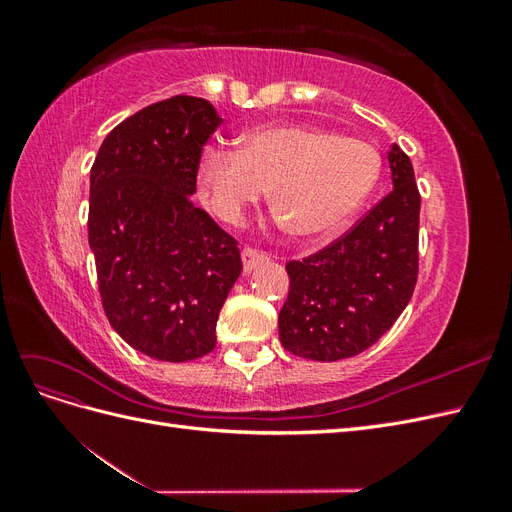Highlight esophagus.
I'll list each match as a JSON object with an SVG mask.
<instances>
[{"label":"esophagus","instance_id":"esophagus-1","mask_svg":"<svg viewBox=\"0 0 512 512\" xmlns=\"http://www.w3.org/2000/svg\"><path fill=\"white\" fill-rule=\"evenodd\" d=\"M241 258H243V269L245 271H252L256 265H260V262L269 260V254L262 252V250H256V247L247 245V247H243Z\"/></svg>","mask_w":512,"mask_h":512}]
</instances>
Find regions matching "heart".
<instances>
[{"instance_id": "1", "label": "heart", "mask_w": 512, "mask_h": 512, "mask_svg": "<svg viewBox=\"0 0 512 512\" xmlns=\"http://www.w3.org/2000/svg\"><path fill=\"white\" fill-rule=\"evenodd\" d=\"M380 166L376 147L359 138L273 126L252 132L239 151H205L198 183L207 205L232 224L271 188V207L292 235L318 237L363 205Z\"/></svg>"}]
</instances>
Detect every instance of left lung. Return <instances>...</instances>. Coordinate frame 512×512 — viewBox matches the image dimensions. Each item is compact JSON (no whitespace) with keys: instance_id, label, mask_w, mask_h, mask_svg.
<instances>
[{"instance_id":"obj_1","label":"left lung","mask_w":512,"mask_h":512,"mask_svg":"<svg viewBox=\"0 0 512 512\" xmlns=\"http://www.w3.org/2000/svg\"><path fill=\"white\" fill-rule=\"evenodd\" d=\"M393 190L342 237L290 260L280 312L282 346L312 361H339L374 346L412 299L418 280L421 194L410 158L389 151Z\"/></svg>"}]
</instances>
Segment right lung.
I'll use <instances>...</instances> for the list:
<instances>
[{
    "mask_svg": "<svg viewBox=\"0 0 512 512\" xmlns=\"http://www.w3.org/2000/svg\"><path fill=\"white\" fill-rule=\"evenodd\" d=\"M211 102L173 96L115 126L89 181V245L111 327L151 359L183 363L215 348V324L243 262L237 239L194 207Z\"/></svg>",
    "mask_w": 512,
    "mask_h": 512,
    "instance_id": "right-lung-1",
    "label": "right lung"
}]
</instances>
